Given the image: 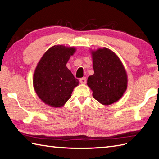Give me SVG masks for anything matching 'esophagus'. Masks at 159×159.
Masks as SVG:
<instances>
[{"instance_id":"34e87169","label":"esophagus","mask_w":159,"mask_h":159,"mask_svg":"<svg viewBox=\"0 0 159 159\" xmlns=\"http://www.w3.org/2000/svg\"><path fill=\"white\" fill-rule=\"evenodd\" d=\"M80 82L81 84H85L86 82H87V78H86L85 77L81 78V79L80 80Z\"/></svg>"}]
</instances>
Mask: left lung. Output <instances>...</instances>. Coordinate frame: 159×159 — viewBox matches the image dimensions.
Wrapping results in <instances>:
<instances>
[{"mask_svg": "<svg viewBox=\"0 0 159 159\" xmlns=\"http://www.w3.org/2000/svg\"><path fill=\"white\" fill-rule=\"evenodd\" d=\"M94 74L88 77L87 85L100 103L109 105L116 102L127 89V74L121 60L107 48L91 52Z\"/></svg>", "mask_w": 159, "mask_h": 159, "instance_id": "left-lung-1", "label": "left lung"}]
</instances>
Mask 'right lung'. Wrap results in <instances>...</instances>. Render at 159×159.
<instances>
[{
    "label": "right lung",
    "instance_id": "obj_1",
    "mask_svg": "<svg viewBox=\"0 0 159 159\" xmlns=\"http://www.w3.org/2000/svg\"><path fill=\"white\" fill-rule=\"evenodd\" d=\"M75 47L54 45L44 53L33 74V87L44 103L61 107L71 97L73 89L79 84L78 80L66 67Z\"/></svg>",
    "mask_w": 159,
    "mask_h": 159
}]
</instances>
